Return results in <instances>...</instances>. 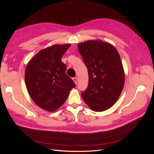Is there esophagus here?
<instances>
[{"label": "esophagus", "mask_w": 154, "mask_h": 154, "mask_svg": "<svg viewBox=\"0 0 154 154\" xmlns=\"http://www.w3.org/2000/svg\"><path fill=\"white\" fill-rule=\"evenodd\" d=\"M72 80L74 82V83H75L76 84H77V83H78V78L76 77H74V78H72Z\"/></svg>", "instance_id": "obj_1"}]
</instances>
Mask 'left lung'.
Returning <instances> with one entry per match:
<instances>
[{
  "mask_svg": "<svg viewBox=\"0 0 154 154\" xmlns=\"http://www.w3.org/2000/svg\"><path fill=\"white\" fill-rule=\"evenodd\" d=\"M88 70V82L82 92L83 100L94 111L109 109L122 91L125 73L119 54L110 44L89 40L78 45Z\"/></svg>",
  "mask_w": 154,
  "mask_h": 154,
  "instance_id": "8db88e82",
  "label": "left lung"
}]
</instances>
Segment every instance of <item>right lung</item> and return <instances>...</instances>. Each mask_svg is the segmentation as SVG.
Listing matches in <instances>:
<instances>
[{"mask_svg": "<svg viewBox=\"0 0 154 154\" xmlns=\"http://www.w3.org/2000/svg\"><path fill=\"white\" fill-rule=\"evenodd\" d=\"M71 44L54 45L41 50L27 64L25 82L32 100L40 108L53 112L61 106L76 85L66 73L62 56Z\"/></svg>", "mask_w": 154, "mask_h": 154, "instance_id": "right-lung-1", "label": "right lung"}]
</instances>
